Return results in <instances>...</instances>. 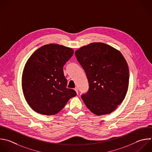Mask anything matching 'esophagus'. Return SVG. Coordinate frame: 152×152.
I'll return each mask as SVG.
<instances>
[{
  "label": "esophagus",
  "mask_w": 152,
  "mask_h": 152,
  "mask_svg": "<svg viewBox=\"0 0 152 152\" xmlns=\"http://www.w3.org/2000/svg\"><path fill=\"white\" fill-rule=\"evenodd\" d=\"M75 90V91L76 92V93H77V94H78V89L77 88H75V89H74Z\"/></svg>",
  "instance_id": "34e87169"
}]
</instances>
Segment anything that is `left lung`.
<instances>
[{"label":"left lung","mask_w":152,"mask_h":152,"mask_svg":"<svg viewBox=\"0 0 152 152\" xmlns=\"http://www.w3.org/2000/svg\"><path fill=\"white\" fill-rule=\"evenodd\" d=\"M75 56L89 83L88 91L82 95L85 104L96 115L112 113L128 89L129 69L125 58L119 50L102 42L81 47Z\"/></svg>","instance_id":"left-lung-1"}]
</instances>
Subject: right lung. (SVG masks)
I'll use <instances>...</instances> for the list:
<instances>
[{
  "label": "right lung",
  "instance_id": "obj_1",
  "mask_svg": "<svg viewBox=\"0 0 152 152\" xmlns=\"http://www.w3.org/2000/svg\"><path fill=\"white\" fill-rule=\"evenodd\" d=\"M73 53L72 48L51 43L41 46L28 58L22 75V89L34 111L54 115L76 95L75 90L67 88L63 69Z\"/></svg>",
  "mask_w": 152,
  "mask_h": 152
}]
</instances>
